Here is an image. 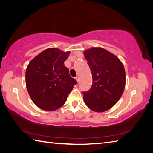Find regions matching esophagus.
<instances>
[{"instance_id":"esophagus-1","label":"esophagus","mask_w":153,"mask_h":153,"mask_svg":"<svg viewBox=\"0 0 153 153\" xmlns=\"http://www.w3.org/2000/svg\"><path fill=\"white\" fill-rule=\"evenodd\" d=\"M75 79H76V80H77V82H78L79 81V77L78 76H77L76 77H75Z\"/></svg>"}]
</instances>
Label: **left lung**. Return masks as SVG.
Masks as SVG:
<instances>
[{
  "mask_svg": "<svg viewBox=\"0 0 153 153\" xmlns=\"http://www.w3.org/2000/svg\"><path fill=\"white\" fill-rule=\"evenodd\" d=\"M92 72V85L83 92L88 107L101 113L112 108L120 100L126 86V72L121 61L105 48L92 47L84 51Z\"/></svg>",
  "mask_w": 153,
  "mask_h": 153,
  "instance_id": "1",
  "label": "left lung"
}]
</instances>
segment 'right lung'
Wrapping results in <instances>:
<instances>
[{
	"mask_svg": "<svg viewBox=\"0 0 153 153\" xmlns=\"http://www.w3.org/2000/svg\"><path fill=\"white\" fill-rule=\"evenodd\" d=\"M70 51L49 48L35 56L27 67L25 84L33 103L45 111L62 107L77 81L70 76L64 62Z\"/></svg>",
	"mask_w": 153,
	"mask_h": 153,
	"instance_id": "obj_1",
	"label": "right lung"
}]
</instances>
